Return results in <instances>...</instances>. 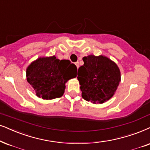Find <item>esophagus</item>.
Here are the masks:
<instances>
[{"label": "esophagus", "instance_id": "34e87169", "mask_svg": "<svg viewBox=\"0 0 150 150\" xmlns=\"http://www.w3.org/2000/svg\"><path fill=\"white\" fill-rule=\"evenodd\" d=\"M75 65H76V66L77 68L79 67V62H76Z\"/></svg>", "mask_w": 150, "mask_h": 150}]
</instances>
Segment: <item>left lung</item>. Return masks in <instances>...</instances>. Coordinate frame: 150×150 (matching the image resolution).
<instances>
[{"label":"left lung","mask_w":150,"mask_h":150,"mask_svg":"<svg viewBox=\"0 0 150 150\" xmlns=\"http://www.w3.org/2000/svg\"><path fill=\"white\" fill-rule=\"evenodd\" d=\"M84 65L78 70L82 97L93 103H103L112 98L120 81V72L115 63L103 56L83 58Z\"/></svg>","instance_id":"obj_1"}]
</instances>
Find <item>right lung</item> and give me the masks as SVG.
Returning a JSON list of instances; mask_svg holds the SVG:
<instances>
[{
  "label": "right lung",
  "mask_w": 150,
  "mask_h": 150,
  "mask_svg": "<svg viewBox=\"0 0 150 150\" xmlns=\"http://www.w3.org/2000/svg\"><path fill=\"white\" fill-rule=\"evenodd\" d=\"M77 67L69 60L60 61L55 56L39 58L27 69V80L36 96L46 100L63 96L65 83L76 76Z\"/></svg>",
  "instance_id": "obj_1"
}]
</instances>
